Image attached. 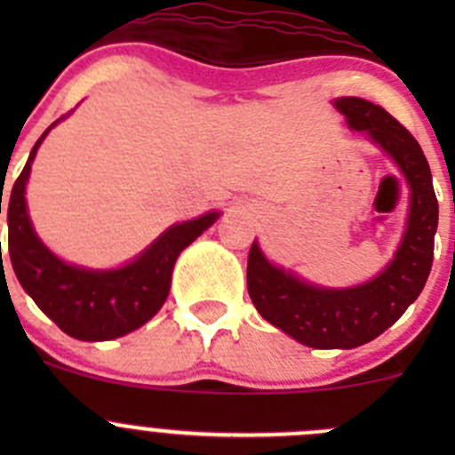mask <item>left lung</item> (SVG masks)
<instances>
[{
  "mask_svg": "<svg viewBox=\"0 0 455 455\" xmlns=\"http://www.w3.org/2000/svg\"><path fill=\"white\" fill-rule=\"evenodd\" d=\"M352 130L368 132L405 173L411 189L407 231L387 268L368 283L346 291L310 286L277 268L251 246L246 283L257 313L299 343L319 350L363 346L396 323L420 295L434 261L438 200L429 163L414 136L380 105L356 96L334 100Z\"/></svg>",
  "mask_w": 455,
  "mask_h": 455,
  "instance_id": "obj_1",
  "label": "left lung"
}]
</instances>
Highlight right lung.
Wrapping results in <instances>:
<instances>
[{
    "instance_id": "right-lung-1",
    "label": "right lung",
    "mask_w": 455,
    "mask_h": 455,
    "mask_svg": "<svg viewBox=\"0 0 455 455\" xmlns=\"http://www.w3.org/2000/svg\"><path fill=\"white\" fill-rule=\"evenodd\" d=\"M50 127L32 147L8 200L11 264L24 291L63 332L81 341H109L140 328L158 313L169 295L178 255L218 220V213L213 211L198 220L173 224L145 253L118 270H87L66 264L35 235L24 198L30 164Z\"/></svg>"
}]
</instances>
